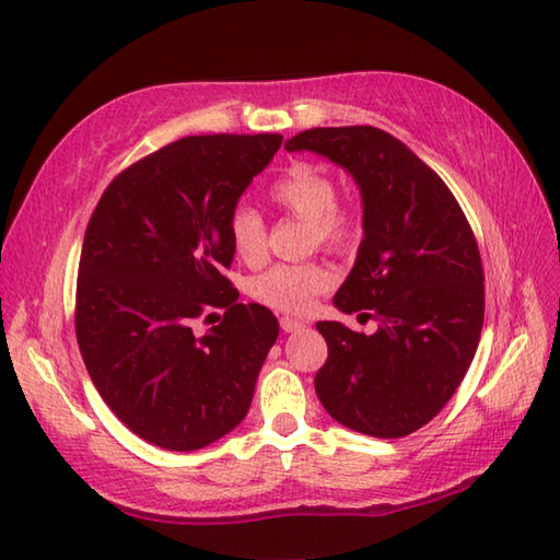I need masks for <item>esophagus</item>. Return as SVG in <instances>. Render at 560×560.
I'll list each match as a JSON object with an SVG mask.
<instances>
[{
  "instance_id": "obj_1",
  "label": "esophagus",
  "mask_w": 560,
  "mask_h": 560,
  "mask_svg": "<svg viewBox=\"0 0 560 560\" xmlns=\"http://www.w3.org/2000/svg\"><path fill=\"white\" fill-rule=\"evenodd\" d=\"M279 325H281L283 331H299V329L305 327V323H301V319L289 317V315H283V317L279 319Z\"/></svg>"
}]
</instances>
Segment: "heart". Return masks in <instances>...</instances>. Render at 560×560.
Returning a JSON list of instances; mask_svg holds the SVG:
<instances>
[{
    "mask_svg": "<svg viewBox=\"0 0 560 560\" xmlns=\"http://www.w3.org/2000/svg\"><path fill=\"white\" fill-rule=\"evenodd\" d=\"M269 199L281 211L307 221L311 243L335 253H347L361 235V221L347 205H339L335 177L311 163H295L269 185ZM233 253L247 265H257L267 255V223L255 209L235 207L229 217ZM331 287V271L323 261L273 265L249 281V295L261 305L283 313H303L317 293Z\"/></svg>",
    "mask_w": 560,
    "mask_h": 560,
    "instance_id": "obj_1",
    "label": "heart"
}]
</instances>
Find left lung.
<instances>
[{"mask_svg": "<svg viewBox=\"0 0 560 560\" xmlns=\"http://www.w3.org/2000/svg\"><path fill=\"white\" fill-rule=\"evenodd\" d=\"M315 151L361 187L359 257L335 295L343 313L373 311L365 337L317 323L327 361L315 392L331 419L373 438H404L440 413L467 375L483 327V267L459 201L435 171L371 125L315 127L287 151Z\"/></svg>", "mask_w": 560, "mask_h": 560, "instance_id": "left-lung-1", "label": "left lung"}]
</instances>
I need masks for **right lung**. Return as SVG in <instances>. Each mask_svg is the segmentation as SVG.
Returning a JSON list of instances; mask_svg holds the SVG:
<instances>
[{
	"mask_svg": "<svg viewBox=\"0 0 560 560\" xmlns=\"http://www.w3.org/2000/svg\"><path fill=\"white\" fill-rule=\"evenodd\" d=\"M279 147L281 135L177 139L115 175L91 213L79 351L103 401L151 445L207 447L249 409L279 323L265 305L237 303L229 217ZM209 306L224 319L197 338L191 325Z\"/></svg>",
	"mask_w": 560,
	"mask_h": 560,
	"instance_id": "1",
	"label": "right lung"
}]
</instances>
